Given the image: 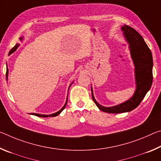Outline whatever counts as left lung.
I'll list each match as a JSON object with an SVG mask.
<instances>
[{"mask_svg":"<svg viewBox=\"0 0 161 161\" xmlns=\"http://www.w3.org/2000/svg\"><path fill=\"white\" fill-rule=\"evenodd\" d=\"M121 30L129 44L130 55L135 66L136 89L134 94L126 102L114 107H106L100 105L94 99L92 87V98L95 104L101 111L110 114L128 112L134 109L145 97L153 82V58L151 50L142 36L131 27L125 25L121 27Z\"/></svg>","mask_w":161,"mask_h":161,"instance_id":"8db88e82","label":"left lung"}]
</instances>
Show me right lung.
<instances>
[{
    "instance_id": "obj_1",
    "label": "right lung",
    "mask_w": 161,
    "mask_h": 161,
    "mask_svg": "<svg viewBox=\"0 0 161 161\" xmlns=\"http://www.w3.org/2000/svg\"><path fill=\"white\" fill-rule=\"evenodd\" d=\"M23 37H20V40H23ZM18 46H19V45L18 44H16L14 47H13L11 50H10V54H12L13 53H14V52L17 50V48L18 47ZM8 68H7V69H6V80H8ZM73 83V82H72ZM72 84H70L69 85V87H70V86L72 85ZM67 100H68V97H67V101H66V102H65V104L64 105V107H62L60 110L59 111H58V112H56V113H54V114H49V115H45V114H35V113H32L31 114H32V115H35V116H39V117H54V116H57L58 115H59V114H60L62 111L64 110V108H65V107H66V105H67Z\"/></svg>"
}]
</instances>
